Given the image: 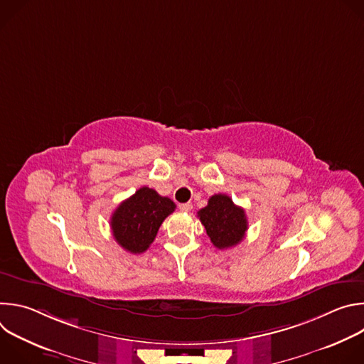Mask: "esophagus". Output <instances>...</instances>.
<instances>
[{
  "instance_id": "1",
  "label": "esophagus",
  "mask_w": 364,
  "mask_h": 364,
  "mask_svg": "<svg viewBox=\"0 0 364 364\" xmlns=\"http://www.w3.org/2000/svg\"><path fill=\"white\" fill-rule=\"evenodd\" d=\"M178 209H180L181 212H190V210L193 209V204H191V203H181V204L178 205Z\"/></svg>"
}]
</instances>
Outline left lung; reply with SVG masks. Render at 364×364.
I'll list each match as a JSON object with an SVG mask.
<instances>
[{"label":"left lung","instance_id":"1","mask_svg":"<svg viewBox=\"0 0 364 364\" xmlns=\"http://www.w3.org/2000/svg\"><path fill=\"white\" fill-rule=\"evenodd\" d=\"M197 215L207 236L218 249L236 246L246 235L247 219L245 210L226 194L212 196Z\"/></svg>","mask_w":364,"mask_h":364}]
</instances>
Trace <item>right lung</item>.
Listing matches in <instances>:
<instances>
[{
	"label": "right lung",
	"mask_w": 364,
	"mask_h": 364,
	"mask_svg": "<svg viewBox=\"0 0 364 364\" xmlns=\"http://www.w3.org/2000/svg\"><path fill=\"white\" fill-rule=\"evenodd\" d=\"M176 204L149 187H141L124 200L111 218L115 240L127 252L142 253L154 242L164 219L171 215Z\"/></svg>",
	"instance_id": "add662e5"
}]
</instances>
